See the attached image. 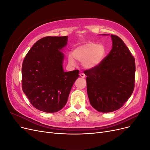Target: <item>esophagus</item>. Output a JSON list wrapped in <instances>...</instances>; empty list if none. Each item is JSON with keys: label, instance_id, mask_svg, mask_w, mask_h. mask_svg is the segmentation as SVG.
<instances>
[{"label": "esophagus", "instance_id": "obj_1", "mask_svg": "<svg viewBox=\"0 0 150 150\" xmlns=\"http://www.w3.org/2000/svg\"><path fill=\"white\" fill-rule=\"evenodd\" d=\"M79 76H80L81 78H84L85 76H86L84 73H80V74H79Z\"/></svg>", "mask_w": 150, "mask_h": 150}]
</instances>
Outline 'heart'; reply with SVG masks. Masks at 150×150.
<instances>
[{
    "instance_id": "heart-1",
    "label": "heart",
    "mask_w": 150,
    "mask_h": 150,
    "mask_svg": "<svg viewBox=\"0 0 150 150\" xmlns=\"http://www.w3.org/2000/svg\"><path fill=\"white\" fill-rule=\"evenodd\" d=\"M107 54V49L103 44L92 42H86L77 46L67 57L69 64L74 66L75 60L82 62L86 69H93L103 61Z\"/></svg>"
}]
</instances>
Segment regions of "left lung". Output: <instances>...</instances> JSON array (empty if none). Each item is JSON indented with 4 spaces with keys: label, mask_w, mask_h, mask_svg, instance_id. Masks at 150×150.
Here are the masks:
<instances>
[{
    "label": "left lung",
    "mask_w": 150,
    "mask_h": 150,
    "mask_svg": "<svg viewBox=\"0 0 150 150\" xmlns=\"http://www.w3.org/2000/svg\"><path fill=\"white\" fill-rule=\"evenodd\" d=\"M111 38L112 46L108 55L98 66L84 71L90 104L102 112L119 110L134 88V58L118 36L111 34Z\"/></svg>",
    "instance_id": "obj_1"
}]
</instances>
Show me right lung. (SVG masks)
<instances>
[{"instance_id":"add662e5","label":"right lung","mask_w":150,"mask_h":150,"mask_svg":"<svg viewBox=\"0 0 150 150\" xmlns=\"http://www.w3.org/2000/svg\"><path fill=\"white\" fill-rule=\"evenodd\" d=\"M67 36H47L38 40L26 54L22 66V90L30 103L46 112H57L67 103L78 70L64 72V54Z\"/></svg>"}]
</instances>
